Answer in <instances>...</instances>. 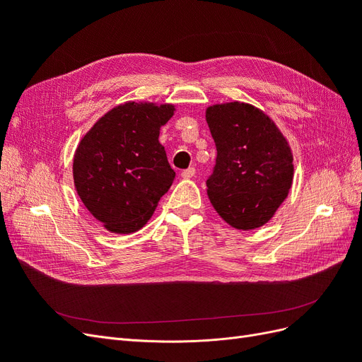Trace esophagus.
Instances as JSON below:
<instances>
[{
    "label": "esophagus",
    "mask_w": 362,
    "mask_h": 362,
    "mask_svg": "<svg viewBox=\"0 0 362 362\" xmlns=\"http://www.w3.org/2000/svg\"><path fill=\"white\" fill-rule=\"evenodd\" d=\"M194 173H196V169H194V168H189V169H185V170L181 172V177H182L184 180H189V178H193V177H194Z\"/></svg>",
    "instance_id": "obj_1"
}]
</instances>
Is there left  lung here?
Masks as SVG:
<instances>
[{
    "instance_id": "8db88e82",
    "label": "left lung",
    "mask_w": 362,
    "mask_h": 362,
    "mask_svg": "<svg viewBox=\"0 0 362 362\" xmlns=\"http://www.w3.org/2000/svg\"><path fill=\"white\" fill-rule=\"evenodd\" d=\"M206 122L217 157L206 178L208 198L237 229L264 225L287 198L293 157L286 139L258 108L243 103L213 105Z\"/></svg>"
}]
</instances>
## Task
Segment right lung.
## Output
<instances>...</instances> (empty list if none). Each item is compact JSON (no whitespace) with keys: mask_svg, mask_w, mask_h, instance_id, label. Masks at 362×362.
I'll return each mask as SVG.
<instances>
[{"mask_svg":"<svg viewBox=\"0 0 362 362\" xmlns=\"http://www.w3.org/2000/svg\"><path fill=\"white\" fill-rule=\"evenodd\" d=\"M173 105L127 103L104 115L74 157V182L83 204L112 233L144 226L175 172L160 145Z\"/></svg>","mask_w":362,"mask_h":362,"instance_id":"obj_1","label":"right lung"}]
</instances>
